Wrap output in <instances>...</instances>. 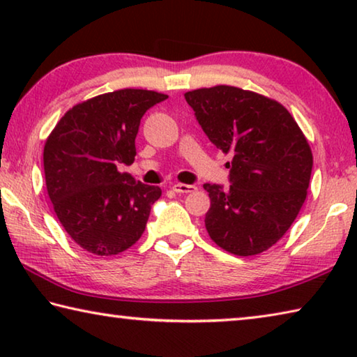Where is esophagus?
<instances>
[{
    "label": "esophagus",
    "mask_w": 357,
    "mask_h": 357,
    "mask_svg": "<svg viewBox=\"0 0 357 357\" xmlns=\"http://www.w3.org/2000/svg\"><path fill=\"white\" fill-rule=\"evenodd\" d=\"M173 190L176 192V193H190V192H195L197 187L192 185V184H181V183H178V184L173 185Z\"/></svg>",
    "instance_id": "1"
}]
</instances>
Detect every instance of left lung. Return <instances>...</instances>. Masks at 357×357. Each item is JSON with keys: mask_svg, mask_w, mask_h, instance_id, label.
Segmentation results:
<instances>
[{"mask_svg": "<svg viewBox=\"0 0 357 357\" xmlns=\"http://www.w3.org/2000/svg\"><path fill=\"white\" fill-rule=\"evenodd\" d=\"M204 134L231 154L229 187L204 184L211 239L233 255H258L288 231L309 189L313 155L285 107L274 99L219 84L184 94Z\"/></svg>", "mask_w": 357, "mask_h": 357, "instance_id": "obj_1", "label": "left lung"}]
</instances>
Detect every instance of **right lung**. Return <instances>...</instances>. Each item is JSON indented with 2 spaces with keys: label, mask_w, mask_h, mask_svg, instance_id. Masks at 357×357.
Wrapping results in <instances>:
<instances>
[{
  "label": "right lung",
  "mask_w": 357,
  "mask_h": 357,
  "mask_svg": "<svg viewBox=\"0 0 357 357\" xmlns=\"http://www.w3.org/2000/svg\"><path fill=\"white\" fill-rule=\"evenodd\" d=\"M167 98L132 88L96 96L66 112L48 135V197L66 231L86 252L118 255L142 238L162 190L121 167L134 164L143 114Z\"/></svg>",
  "instance_id": "right-lung-1"
}]
</instances>
